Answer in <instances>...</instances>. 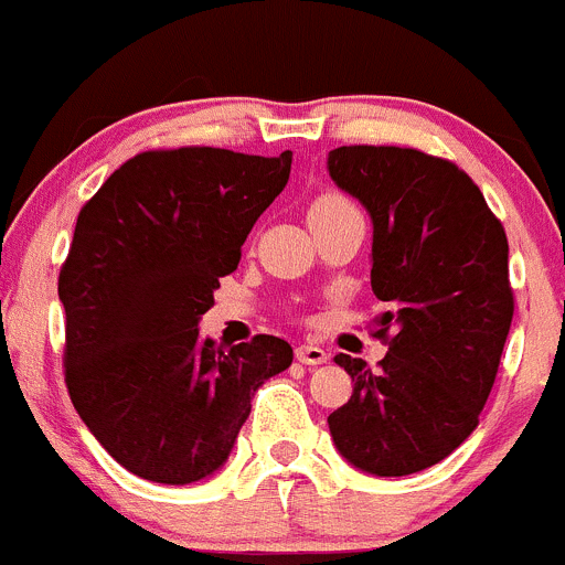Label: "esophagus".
Returning a JSON list of instances; mask_svg holds the SVG:
<instances>
[{"mask_svg":"<svg viewBox=\"0 0 565 565\" xmlns=\"http://www.w3.org/2000/svg\"><path fill=\"white\" fill-rule=\"evenodd\" d=\"M294 354H297V360L299 363H305V366H321V363H327V360H330L327 349L313 347V343H299L297 352Z\"/></svg>","mask_w":565,"mask_h":565,"instance_id":"esophagus-1","label":"esophagus"}]
</instances>
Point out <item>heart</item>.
<instances>
[{"mask_svg": "<svg viewBox=\"0 0 565 565\" xmlns=\"http://www.w3.org/2000/svg\"><path fill=\"white\" fill-rule=\"evenodd\" d=\"M335 207H352V202H347V199L338 196V193H327V196H321L310 211H335Z\"/></svg>", "mask_w": 565, "mask_h": 565, "instance_id": "obj_1", "label": "heart"}]
</instances>
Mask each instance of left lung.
<instances>
[{
  "label": "left lung",
  "mask_w": 565,
  "mask_h": 565,
  "mask_svg": "<svg viewBox=\"0 0 565 565\" xmlns=\"http://www.w3.org/2000/svg\"><path fill=\"white\" fill-rule=\"evenodd\" d=\"M327 169L372 216V291L394 308L380 316L377 338L388 343L380 372L335 354L354 388L327 424L354 469L416 475L475 433L493 388L513 321L508 235L449 160L338 147Z\"/></svg>",
  "instance_id": "left-lung-1"
}]
</instances>
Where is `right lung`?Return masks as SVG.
<instances>
[{
    "mask_svg": "<svg viewBox=\"0 0 565 565\" xmlns=\"http://www.w3.org/2000/svg\"><path fill=\"white\" fill-rule=\"evenodd\" d=\"M291 158L154 149L118 166L79 211L57 279L68 396L143 480L188 486L222 469L255 391L291 366L282 338L224 347L199 335Z\"/></svg>",
    "mask_w": 565,
    "mask_h": 565,
    "instance_id": "1",
    "label": "right lung"
}]
</instances>
